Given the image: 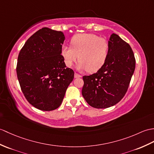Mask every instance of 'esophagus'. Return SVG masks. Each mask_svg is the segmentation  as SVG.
Masks as SVG:
<instances>
[{"label": "esophagus", "instance_id": "34e87169", "mask_svg": "<svg viewBox=\"0 0 154 154\" xmlns=\"http://www.w3.org/2000/svg\"><path fill=\"white\" fill-rule=\"evenodd\" d=\"M74 77H75V78H80V77H81L82 76L81 75H79V74H78V73H75Z\"/></svg>", "mask_w": 154, "mask_h": 154}]
</instances>
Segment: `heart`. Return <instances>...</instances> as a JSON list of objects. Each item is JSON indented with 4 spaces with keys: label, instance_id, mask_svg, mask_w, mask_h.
<instances>
[{
    "label": "heart",
    "instance_id": "heart-1",
    "mask_svg": "<svg viewBox=\"0 0 154 154\" xmlns=\"http://www.w3.org/2000/svg\"><path fill=\"white\" fill-rule=\"evenodd\" d=\"M71 46L63 45L61 48L64 62L71 67L79 59L77 67L90 73L96 72L104 65L108 56L109 45L106 38L91 33H80L71 39Z\"/></svg>",
    "mask_w": 154,
    "mask_h": 154
}]
</instances>
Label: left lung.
Here are the masks:
<instances>
[{
    "instance_id": "left-lung-1",
    "label": "left lung",
    "mask_w": 154,
    "mask_h": 154,
    "mask_svg": "<svg viewBox=\"0 0 154 154\" xmlns=\"http://www.w3.org/2000/svg\"><path fill=\"white\" fill-rule=\"evenodd\" d=\"M106 62L97 72L83 77L82 95L91 106L107 108L123 98L135 69L136 60L130 45L112 33Z\"/></svg>"
}]
</instances>
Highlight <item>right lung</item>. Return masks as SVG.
<instances>
[{
  "mask_svg": "<svg viewBox=\"0 0 154 154\" xmlns=\"http://www.w3.org/2000/svg\"><path fill=\"white\" fill-rule=\"evenodd\" d=\"M64 40L63 32L43 27L19 53L16 73L21 89L29 103L42 111L58 108L74 78L61 55Z\"/></svg>",
  "mask_w": 154,
  "mask_h": 154,
  "instance_id": "1",
  "label": "right lung"
}]
</instances>
